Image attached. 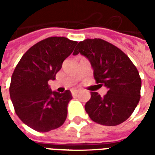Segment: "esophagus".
<instances>
[{
  "label": "esophagus",
  "mask_w": 155,
  "mask_h": 155,
  "mask_svg": "<svg viewBox=\"0 0 155 155\" xmlns=\"http://www.w3.org/2000/svg\"><path fill=\"white\" fill-rule=\"evenodd\" d=\"M78 93H79V91H72V95H73V96H77Z\"/></svg>",
  "instance_id": "34e87169"
}]
</instances>
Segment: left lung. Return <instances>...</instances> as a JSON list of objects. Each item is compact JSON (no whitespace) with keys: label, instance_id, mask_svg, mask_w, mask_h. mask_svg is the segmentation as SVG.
I'll return each mask as SVG.
<instances>
[{"label":"left lung","instance_id":"obj_1","mask_svg":"<svg viewBox=\"0 0 155 155\" xmlns=\"http://www.w3.org/2000/svg\"><path fill=\"white\" fill-rule=\"evenodd\" d=\"M88 59L99 85L107 88L101 97L91 92L84 109L91 120L103 125L114 126L129 118L140 99L141 79L130 59L114 45L101 39L79 42L73 54Z\"/></svg>","mask_w":155,"mask_h":155}]
</instances>
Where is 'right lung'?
I'll list each match as a JSON object with an SVG mask.
<instances>
[{
    "instance_id": "right-lung-1",
    "label": "right lung",
    "mask_w": 155,
    "mask_h": 155,
    "mask_svg": "<svg viewBox=\"0 0 155 155\" xmlns=\"http://www.w3.org/2000/svg\"><path fill=\"white\" fill-rule=\"evenodd\" d=\"M77 41L49 37L25 52L13 72L10 96L17 116L27 126L48 132L61 126L67 117L70 91H52L48 81L55 80L62 63L72 53Z\"/></svg>"
}]
</instances>
